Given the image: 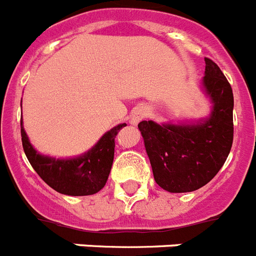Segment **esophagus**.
I'll return each mask as SVG.
<instances>
[{
  "instance_id": "34e87169",
  "label": "esophagus",
  "mask_w": 256,
  "mask_h": 256,
  "mask_svg": "<svg viewBox=\"0 0 256 256\" xmlns=\"http://www.w3.org/2000/svg\"><path fill=\"white\" fill-rule=\"evenodd\" d=\"M145 116H146V111H145L144 108H136V110L132 112V114H131V124L136 125V124L139 122V121H142Z\"/></svg>"
}]
</instances>
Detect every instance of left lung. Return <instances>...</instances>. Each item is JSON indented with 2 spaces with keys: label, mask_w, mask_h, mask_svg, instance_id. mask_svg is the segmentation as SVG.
I'll list each match as a JSON object with an SVG mask.
<instances>
[{
  "label": "left lung",
  "mask_w": 256,
  "mask_h": 256,
  "mask_svg": "<svg viewBox=\"0 0 256 256\" xmlns=\"http://www.w3.org/2000/svg\"><path fill=\"white\" fill-rule=\"evenodd\" d=\"M202 86L213 103L212 114L195 125L142 121L138 125L156 182L170 192L202 188L224 164L234 142V93L220 66L206 57Z\"/></svg>",
  "instance_id": "8db88e82"
}]
</instances>
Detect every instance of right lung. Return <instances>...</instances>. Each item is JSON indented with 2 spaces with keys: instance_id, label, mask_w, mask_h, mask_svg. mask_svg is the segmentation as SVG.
Instances as JSON below:
<instances>
[{
  "instance_id": "right-lung-1",
  "label": "right lung",
  "mask_w": 256,
  "mask_h": 256,
  "mask_svg": "<svg viewBox=\"0 0 256 256\" xmlns=\"http://www.w3.org/2000/svg\"><path fill=\"white\" fill-rule=\"evenodd\" d=\"M20 126L25 156L40 178L57 192L84 196L96 194L104 188L114 163V138L126 124L106 132L88 153L74 160H54L36 153L25 134L22 121Z\"/></svg>"
}]
</instances>
